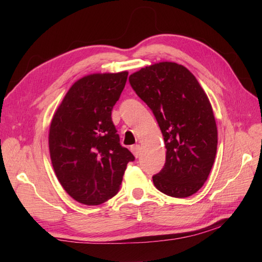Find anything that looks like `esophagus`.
I'll return each mask as SVG.
<instances>
[{
	"label": "esophagus",
	"instance_id": "obj_1",
	"mask_svg": "<svg viewBox=\"0 0 262 262\" xmlns=\"http://www.w3.org/2000/svg\"><path fill=\"white\" fill-rule=\"evenodd\" d=\"M130 151L133 152V154L135 155V158H140V155H141V146L140 145H134V146H132L130 147Z\"/></svg>",
	"mask_w": 262,
	"mask_h": 262
}]
</instances>
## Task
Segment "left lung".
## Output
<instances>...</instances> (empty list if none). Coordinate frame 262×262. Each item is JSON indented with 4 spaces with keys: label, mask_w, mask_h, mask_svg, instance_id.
Masks as SVG:
<instances>
[{
    "label": "left lung",
    "mask_w": 262,
    "mask_h": 262,
    "mask_svg": "<svg viewBox=\"0 0 262 262\" xmlns=\"http://www.w3.org/2000/svg\"><path fill=\"white\" fill-rule=\"evenodd\" d=\"M133 90L145 102L164 137L165 163L153 176L168 196L186 198L207 180L217 149L213 109L196 77L185 66L163 62L129 76Z\"/></svg>",
    "instance_id": "left-lung-1"
}]
</instances>
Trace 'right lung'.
Masks as SVG:
<instances>
[{
    "instance_id": "1",
    "label": "right lung",
    "mask_w": 262,
    "mask_h": 262,
    "mask_svg": "<svg viewBox=\"0 0 262 262\" xmlns=\"http://www.w3.org/2000/svg\"><path fill=\"white\" fill-rule=\"evenodd\" d=\"M128 73L91 74L76 81L54 115L49 129L53 168L76 202L100 205L118 192L135 157L120 145L111 111Z\"/></svg>"
}]
</instances>
